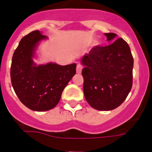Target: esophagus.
Returning a JSON list of instances; mask_svg holds the SVG:
<instances>
[{"mask_svg":"<svg viewBox=\"0 0 152 152\" xmlns=\"http://www.w3.org/2000/svg\"><path fill=\"white\" fill-rule=\"evenodd\" d=\"M82 69H83V66L80 64L77 65V66H76V72H77V73H81Z\"/></svg>","mask_w":152,"mask_h":152,"instance_id":"34e87169","label":"esophagus"}]
</instances>
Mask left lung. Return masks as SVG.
Instances as JSON below:
<instances>
[{"label":"left lung","mask_w":152,"mask_h":152,"mask_svg":"<svg viewBox=\"0 0 152 152\" xmlns=\"http://www.w3.org/2000/svg\"><path fill=\"white\" fill-rule=\"evenodd\" d=\"M110 44L95 46L81 58L83 93L98 110H111L124 101L132 87L134 59L131 48L114 33H105Z\"/></svg>","instance_id":"1"}]
</instances>
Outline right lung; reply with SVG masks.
Wrapping results in <instances>:
<instances>
[{
	"mask_svg": "<svg viewBox=\"0 0 152 152\" xmlns=\"http://www.w3.org/2000/svg\"><path fill=\"white\" fill-rule=\"evenodd\" d=\"M48 39L39 30L23 37L12 57L11 84L20 101L35 111L54 108L68 83L76 74V63L37 65L33 58L39 43Z\"/></svg>",
	"mask_w": 152,
	"mask_h": 152,
	"instance_id": "1",
	"label": "right lung"
}]
</instances>
